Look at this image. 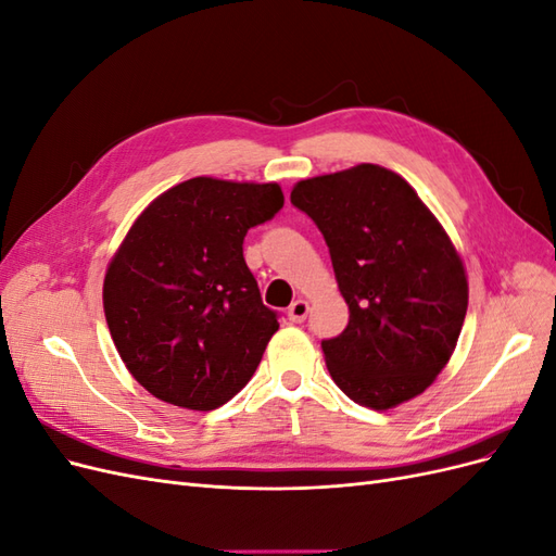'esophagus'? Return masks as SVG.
Returning <instances> with one entry per match:
<instances>
[{"label": "esophagus", "instance_id": "1", "mask_svg": "<svg viewBox=\"0 0 556 556\" xmlns=\"http://www.w3.org/2000/svg\"><path fill=\"white\" fill-rule=\"evenodd\" d=\"M306 315H308V304H306V301L304 299L292 301V306L288 308V319H290V323H294V325L304 323Z\"/></svg>", "mask_w": 556, "mask_h": 556}]
</instances>
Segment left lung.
Here are the masks:
<instances>
[{
  "label": "left lung",
  "instance_id": "obj_1",
  "mask_svg": "<svg viewBox=\"0 0 556 556\" xmlns=\"http://www.w3.org/2000/svg\"><path fill=\"white\" fill-rule=\"evenodd\" d=\"M290 199L323 231L350 308L348 327L323 341L333 382L374 410L422 394L468 306L464 264L441 223L378 164L301 180Z\"/></svg>",
  "mask_w": 556,
  "mask_h": 556
}]
</instances>
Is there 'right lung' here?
<instances>
[{"instance_id": "right-lung-1", "label": "right lung", "mask_w": 556, "mask_h": 556, "mask_svg": "<svg viewBox=\"0 0 556 556\" xmlns=\"http://www.w3.org/2000/svg\"><path fill=\"white\" fill-rule=\"evenodd\" d=\"M276 182L190 178L131 225L104 278V313L129 374L180 408L239 394L278 331L243 260L248 229L282 208Z\"/></svg>"}]
</instances>
